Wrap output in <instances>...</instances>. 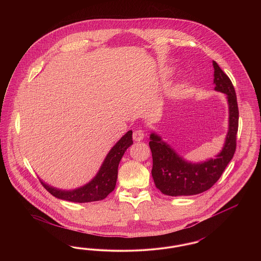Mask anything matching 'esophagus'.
<instances>
[{"mask_svg":"<svg viewBox=\"0 0 261 261\" xmlns=\"http://www.w3.org/2000/svg\"><path fill=\"white\" fill-rule=\"evenodd\" d=\"M144 137H145L144 131L141 130V129L135 130V131L133 132V139H134V141H136V142L142 141V140L144 139Z\"/></svg>","mask_w":261,"mask_h":261,"instance_id":"34e87169","label":"esophagus"}]
</instances>
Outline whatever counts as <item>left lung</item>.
I'll return each instance as SVG.
<instances>
[{
  "label": "left lung",
  "instance_id": "8db88e82",
  "mask_svg": "<svg viewBox=\"0 0 261 261\" xmlns=\"http://www.w3.org/2000/svg\"><path fill=\"white\" fill-rule=\"evenodd\" d=\"M212 65L214 90L226 95L229 106V128L223 148L215 159L192 163L180 156L162 137L151 132L149 143L152 155L151 175L155 187L166 196H193L207 191L217 182L234 156L239 126L236 92L217 62L213 61Z\"/></svg>",
  "mask_w": 261,
  "mask_h": 261
}]
</instances>
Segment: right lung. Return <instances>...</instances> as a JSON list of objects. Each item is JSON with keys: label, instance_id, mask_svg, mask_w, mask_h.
I'll list each match as a JSON object with an SVG mask.
<instances>
[{"label": "right lung", "instance_id": "add662e5", "mask_svg": "<svg viewBox=\"0 0 261 261\" xmlns=\"http://www.w3.org/2000/svg\"><path fill=\"white\" fill-rule=\"evenodd\" d=\"M133 144L132 131H128L109 151L96 176L84 186L73 190H61L50 186L40 179L44 188L58 199L72 202H90L103 199L112 193L116 185L118 164L126 149Z\"/></svg>", "mask_w": 261, "mask_h": 261}]
</instances>
